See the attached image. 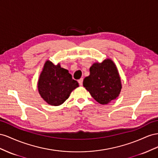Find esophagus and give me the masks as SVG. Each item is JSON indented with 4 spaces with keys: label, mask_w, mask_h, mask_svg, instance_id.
I'll use <instances>...</instances> for the list:
<instances>
[{
    "label": "esophagus",
    "mask_w": 158,
    "mask_h": 158,
    "mask_svg": "<svg viewBox=\"0 0 158 158\" xmlns=\"http://www.w3.org/2000/svg\"><path fill=\"white\" fill-rule=\"evenodd\" d=\"M83 78H81L78 81V82L79 83V85H81V86H82V85H83Z\"/></svg>",
    "instance_id": "34e87169"
}]
</instances>
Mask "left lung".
<instances>
[{
	"mask_svg": "<svg viewBox=\"0 0 158 158\" xmlns=\"http://www.w3.org/2000/svg\"><path fill=\"white\" fill-rule=\"evenodd\" d=\"M90 75L83 80V87L101 105L114 100L122 89L120 77L114 63L106 59L94 63L89 69Z\"/></svg>",
	"mask_w": 158,
	"mask_h": 158,
	"instance_id": "left-lung-1",
	"label": "left lung"
}]
</instances>
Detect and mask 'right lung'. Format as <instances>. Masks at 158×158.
Here are the masks:
<instances>
[{
  "instance_id": "1",
  "label": "right lung",
  "mask_w": 158,
  "mask_h": 158,
  "mask_svg": "<svg viewBox=\"0 0 158 158\" xmlns=\"http://www.w3.org/2000/svg\"><path fill=\"white\" fill-rule=\"evenodd\" d=\"M79 87L77 81L72 79L68 70L62 68L60 64L55 65L46 61L38 82L40 96L48 104L59 106L69 98L71 93Z\"/></svg>"
}]
</instances>
